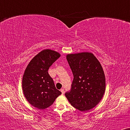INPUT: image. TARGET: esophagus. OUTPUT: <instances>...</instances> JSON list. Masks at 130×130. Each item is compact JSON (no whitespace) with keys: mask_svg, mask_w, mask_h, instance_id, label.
Returning <instances> with one entry per match:
<instances>
[{"mask_svg":"<svg viewBox=\"0 0 130 130\" xmlns=\"http://www.w3.org/2000/svg\"><path fill=\"white\" fill-rule=\"evenodd\" d=\"M61 93L62 94H64V89H61Z\"/></svg>","mask_w":130,"mask_h":130,"instance_id":"34e87169","label":"esophagus"}]
</instances>
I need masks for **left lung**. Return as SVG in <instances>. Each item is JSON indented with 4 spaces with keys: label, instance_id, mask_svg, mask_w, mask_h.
I'll use <instances>...</instances> for the list:
<instances>
[{
    "label": "left lung",
    "instance_id": "8db88e82",
    "mask_svg": "<svg viewBox=\"0 0 130 130\" xmlns=\"http://www.w3.org/2000/svg\"><path fill=\"white\" fill-rule=\"evenodd\" d=\"M66 59L74 80L66 97L79 111L92 109L101 101L105 92L106 79L101 64L90 52L68 54Z\"/></svg>",
    "mask_w": 130,
    "mask_h": 130
}]
</instances>
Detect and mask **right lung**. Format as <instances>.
I'll list each match as a JSON object with an SVG mask.
<instances>
[{
    "instance_id": "add662e5",
    "label": "right lung",
    "mask_w": 130,
    "mask_h": 130,
    "mask_svg": "<svg viewBox=\"0 0 130 130\" xmlns=\"http://www.w3.org/2000/svg\"><path fill=\"white\" fill-rule=\"evenodd\" d=\"M61 55L50 49L42 50L30 61L22 77V91L30 104L44 109L61 94L56 89L48 70Z\"/></svg>"
}]
</instances>
